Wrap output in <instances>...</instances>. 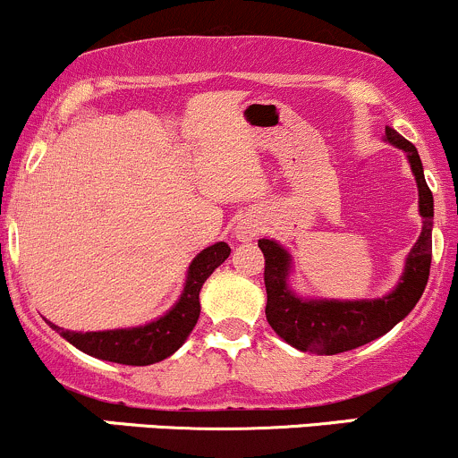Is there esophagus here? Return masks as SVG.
Segmentation results:
<instances>
[{"label": "esophagus", "mask_w": 458, "mask_h": 458, "mask_svg": "<svg viewBox=\"0 0 458 458\" xmlns=\"http://www.w3.org/2000/svg\"><path fill=\"white\" fill-rule=\"evenodd\" d=\"M259 234V228L254 224H248V221H243V224H239L237 228V237L242 239V242H252L254 237Z\"/></svg>", "instance_id": "34e87169"}]
</instances>
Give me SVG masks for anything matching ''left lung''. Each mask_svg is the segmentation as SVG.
Masks as SVG:
<instances>
[{
	"label": "left lung",
	"instance_id": "8db88e82",
	"mask_svg": "<svg viewBox=\"0 0 458 458\" xmlns=\"http://www.w3.org/2000/svg\"><path fill=\"white\" fill-rule=\"evenodd\" d=\"M386 140L406 151L420 189V215L423 216L420 239L412 245L402 278L391 293L373 301H302L287 285L292 267L287 250L272 239H259V248L266 257V318L269 327L296 349L335 355L373 343L411 314L426 290L432 261V192L423 177L415 144L391 127H386Z\"/></svg>",
	"mask_w": 458,
	"mask_h": 458
}]
</instances>
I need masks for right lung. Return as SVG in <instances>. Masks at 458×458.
<instances>
[{
    "label": "right lung",
    "instance_id": "right-lung-1",
    "mask_svg": "<svg viewBox=\"0 0 458 458\" xmlns=\"http://www.w3.org/2000/svg\"><path fill=\"white\" fill-rule=\"evenodd\" d=\"M228 243L219 242L210 248L201 250L192 259L186 276L184 292L180 301L173 305L171 311L157 320L131 329H112V331H67L52 322L47 325L61 334L70 344L81 349L91 358L107 360L115 364H129V367H147L175 353L184 340L189 338L192 327L199 318V292L206 278L215 272L221 263L228 259Z\"/></svg>",
    "mask_w": 458,
    "mask_h": 458
}]
</instances>
